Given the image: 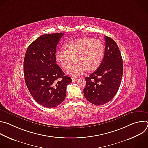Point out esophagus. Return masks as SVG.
<instances>
[{
  "label": "esophagus",
  "mask_w": 148,
  "mask_h": 148,
  "mask_svg": "<svg viewBox=\"0 0 148 148\" xmlns=\"http://www.w3.org/2000/svg\"><path fill=\"white\" fill-rule=\"evenodd\" d=\"M79 78V77H73L72 78V81H76L77 79H78Z\"/></svg>",
  "instance_id": "obj_1"
}]
</instances>
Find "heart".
Masks as SVG:
<instances>
[{"label":"heart","mask_w":148,"mask_h":148,"mask_svg":"<svg viewBox=\"0 0 148 148\" xmlns=\"http://www.w3.org/2000/svg\"><path fill=\"white\" fill-rule=\"evenodd\" d=\"M66 49L56 50L55 57L62 68L68 67L75 60L76 63L70 66L66 73L71 76H77L87 70L92 71L97 69L103 58L104 47L102 42L91 37L78 38L66 44Z\"/></svg>","instance_id":"b5f03b06"}]
</instances>
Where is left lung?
<instances>
[{
  "label": "left lung",
  "mask_w": 148,
  "mask_h": 148,
  "mask_svg": "<svg viewBox=\"0 0 148 148\" xmlns=\"http://www.w3.org/2000/svg\"><path fill=\"white\" fill-rule=\"evenodd\" d=\"M105 54L101 64L94 73L85 78L84 94L95 105L111 101L117 93L123 74V61L115 41L105 36Z\"/></svg>",
  "instance_id": "1"
}]
</instances>
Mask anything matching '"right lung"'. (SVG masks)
Segmentation results:
<instances>
[{
	"label": "right lung",
	"mask_w": 148,
	"mask_h": 148,
	"mask_svg": "<svg viewBox=\"0 0 148 148\" xmlns=\"http://www.w3.org/2000/svg\"><path fill=\"white\" fill-rule=\"evenodd\" d=\"M63 33L42 35L28 47L24 58V75L34 99L48 108L57 107L66 96L72 79L56 63V47Z\"/></svg>",
	"instance_id": "1"
}]
</instances>
